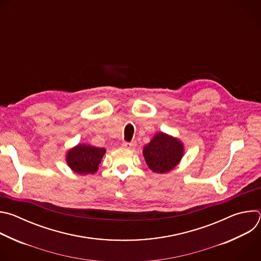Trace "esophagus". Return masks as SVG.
I'll return each mask as SVG.
<instances>
[{
  "mask_svg": "<svg viewBox=\"0 0 261 261\" xmlns=\"http://www.w3.org/2000/svg\"><path fill=\"white\" fill-rule=\"evenodd\" d=\"M135 145H136V143L134 141L133 142H123V144H122V146L125 148H132Z\"/></svg>",
  "mask_w": 261,
  "mask_h": 261,
  "instance_id": "esophagus-1",
  "label": "esophagus"
}]
</instances>
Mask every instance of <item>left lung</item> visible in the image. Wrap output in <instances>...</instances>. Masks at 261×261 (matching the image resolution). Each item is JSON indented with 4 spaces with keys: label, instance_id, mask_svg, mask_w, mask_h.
<instances>
[{
    "label": "left lung",
    "instance_id": "left-lung-1",
    "mask_svg": "<svg viewBox=\"0 0 261 261\" xmlns=\"http://www.w3.org/2000/svg\"><path fill=\"white\" fill-rule=\"evenodd\" d=\"M142 154L148 168L154 172L165 173L179 163L184 145L177 138L159 132L144 145Z\"/></svg>",
    "mask_w": 261,
    "mask_h": 261
}]
</instances>
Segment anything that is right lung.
I'll return each mask as SVG.
<instances>
[{
  "label": "right lung",
  "mask_w": 261,
  "mask_h": 261,
  "mask_svg": "<svg viewBox=\"0 0 261 261\" xmlns=\"http://www.w3.org/2000/svg\"><path fill=\"white\" fill-rule=\"evenodd\" d=\"M106 150L89 144H77L68 151L66 161L68 166L79 174L95 173Z\"/></svg>",
  "instance_id": "1"
}]
</instances>
